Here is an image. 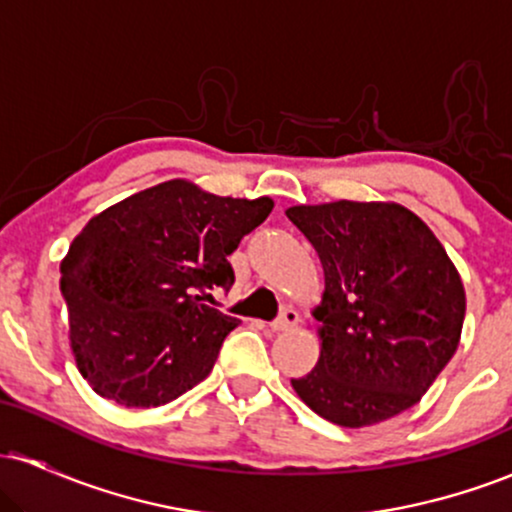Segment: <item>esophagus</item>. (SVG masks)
Masks as SVG:
<instances>
[{
	"label": "esophagus",
	"mask_w": 512,
	"mask_h": 512,
	"mask_svg": "<svg viewBox=\"0 0 512 512\" xmlns=\"http://www.w3.org/2000/svg\"><path fill=\"white\" fill-rule=\"evenodd\" d=\"M298 325V313L293 308H286L284 313L276 317L274 322H269V330L272 332H286L291 330V327Z\"/></svg>",
	"instance_id": "obj_1"
}]
</instances>
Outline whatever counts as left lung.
I'll return each mask as SVG.
<instances>
[{
    "mask_svg": "<svg viewBox=\"0 0 512 512\" xmlns=\"http://www.w3.org/2000/svg\"><path fill=\"white\" fill-rule=\"evenodd\" d=\"M286 216L325 272L320 358L296 395L322 419L361 428L426 395L460 344L464 286L440 240L395 202L298 204Z\"/></svg>",
    "mask_w": 512,
    "mask_h": 512,
    "instance_id": "obj_1",
    "label": "left lung"
}]
</instances>
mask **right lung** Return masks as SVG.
I'll use <instances>...</instances> for the list:
<instances>
[{
  "label": "right lung",
  "mask_w": 512,
  "mask_h": 512,
  "mask_svg": "<svg viewBox=\"0 0 512 512\" xmlns=\"http://www.w3.org/2000/svg\"><path fill=\"white\" fill-rule=\"evenodd\" d=\"M272 209L269 197H219L178 178L86 223L60 264V289L76 368L93 392L146 409L207 378L238 320L202 293L231 289L228 255Z\"/></svg>",
  "instance_id": "1"
}]
</instances>
